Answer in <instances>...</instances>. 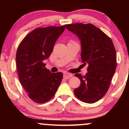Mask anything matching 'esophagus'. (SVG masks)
Listing matches in <instances>:
<instances>
[{"instance_id": "34e87169", "label": "esophagus", "mask_w": 129, "mask_h": 129, "mask_svg": "<svg viewBox=\"0 0 129 129\" xmlns=\"http://www.w3.org/2000/svg\"><path fill=\"white\" fill-rule=\"evenodd\" d=\"M72 76H73V75L70 73H66H66H63V77H64L65 79H68L70 78V77H72Z\"/></svg>"}]
</instances>
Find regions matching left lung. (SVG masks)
Here are the masks:
<instances>
[{
    "mask_svg": "<svg viewBox=\"0 0 129 129\" xmlns=\"http://www.w3.org/2000/svg\"><path fill=\"white\" fill-rule=\"evenodd\" d=\"M66 28L76 35L81 43L82 62L89 64L85 76H75L81 84L74 90L81 101L94 103L108 90L116 69V54L113 43L103 31L92 24H66Z\"/></svg>",
    "mask_w": 129,
    "mask_h": 129,
    "instance_id": "left-lung-1",
    "label": "left lung"
}]
</instances>
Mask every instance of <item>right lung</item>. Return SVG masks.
I'll return each instance as SVG.
<instances>
[{"instance_id": "add662e5", "label": "right lung", "mask_w": 129, "mask_h": 129, "mask_svg": "<svg viewBox=\"0 0 129 129\" xmlns=\"http://www.w3.org/2000/svg\"><path fill=\"white\" fill-rule=\"evenodd\" d=\"M64 29L65 25L38 28L29 33L17 48L16 60L19 81L36 103L50 100L61 82L63 73H51L43 61L50 56Z\"/></svg>"}]
</instances>
